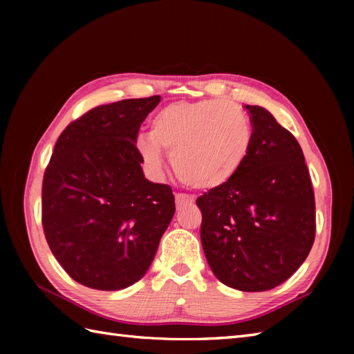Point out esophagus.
I'll return each instance as SVG.
<instances>
[{
	"mask_svg": "<svg viewBox=\"0 0 354 354\" xmlns=\"http://www.w3.org/2000/svg\"><path fill=\"white\" fill-rule=\"evenodd\" d=\"M175 202H176V207H178V208H183V207H185V205H193L194 199L190 198V196H187V194L178 193L176 196H175Z\"/></svg>",
	"mask_w": 354,
	"mask_h": 354,
	"instance_id": "1",
	"label": "esophagus"
}]
</instances>
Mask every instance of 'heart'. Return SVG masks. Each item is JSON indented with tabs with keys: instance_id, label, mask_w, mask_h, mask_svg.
Masks as SVG:
<instances>
[{
	"instance_id": "obj_1",
	"label": "heart",
	"mask_w": 354,
	"mask_h": 354,
	"mask_svg": "<svg viewBox=\"0 0 354 354\" xmlns=\"http://www.w3.org/2000/svg\"><path fill=\"white\" fill-rule=\"evenodd\" d=\"M251 138L250 118L234 103L176 102L156 112L149 138H138L137 149L152 170H161L165 152L171 155L173 169L184 184L216 190L242 169Z\"/></svg>"
}]
</instances>
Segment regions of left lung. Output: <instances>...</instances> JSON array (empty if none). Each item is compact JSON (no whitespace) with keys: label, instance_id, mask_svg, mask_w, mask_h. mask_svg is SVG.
I'll use <instances>...</instances> for the list:
<instances>
[{"label":"left lung","instance_id":"8db88e82","mask_svg":"<svg viewBox=\"0 0 354 354\" xmlns=\"http://www.w3.org/2000/svg\"><path fill=\"white\" fill-rule=\"evenodd\" d=\"M250 111V153L237 175L199 196L201 242L217 280L263 292L303 265L315 240V196L295 137L261 106Z\"/></svg>","mask_w":354,"mask_h":354}]
</instances>
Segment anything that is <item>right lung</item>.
Segmentation results:
<instances>
[{
	"mask_svg": "<svg viewBox=\"0 0 354 354\" xmlns=\"http://www.w3.org/2000/svg\"><path fill=\"white\" fill-rule=\"evenodd\" d=\"M161 97L102 104L66 126L42 183V227L73 280L97 290L145 277L175 214L165 184L146 179L141 123Z\"/></svg>",
	"mask_w": 354,
	"mask_h": 354,
	"instance_id": "right-lung-1",
	"label": "right lung"
}]
</instances>
